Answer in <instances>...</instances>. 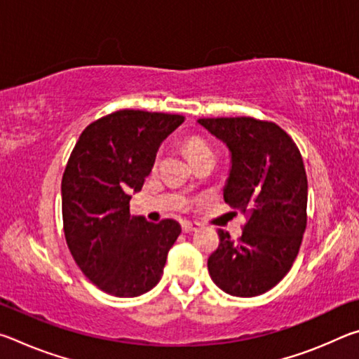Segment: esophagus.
<instances>
[{
  "label": "esophagus",
  "mask_w": 359,
  "mask_h": 359,
  "mask_svg": "<svg viewBox=\"0 0 359 359\" xmlns=\"http://www.w3.org/2000/svg\"><path fill=\"white\" fill-rule=\"evenodd\" d=\"M198 229H199L198 223H191V222L182 223V231H184V233H193V231H198Z\"/></svg>",
  "instance_id": "esophagus-1"
}]
</instances>
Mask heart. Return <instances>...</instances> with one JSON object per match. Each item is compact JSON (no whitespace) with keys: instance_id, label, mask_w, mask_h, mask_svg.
Wrapping results in <instances>:
<instances>
[{"instance_id":"heart-1","label":"heart","mask_w":359,"mask_h":359,"mask_svg":"<svg viewBox=\"0 0 359 359\" xmlns=\"http://www.w3.org/2000/svg\"><path fill=\"white\" fill-rule=\"evenodd\" d=\"M188 155L193 161H196L198 158H201L204 155H209V154H214V150H212L210 145L204 141L201 137H190L185 144Z\"/></svg>"}]
</instances>
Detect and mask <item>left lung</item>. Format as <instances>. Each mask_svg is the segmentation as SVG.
I'll return each mask as SVG.
<instances>
[{
  "label": "left lung",
  "mask_w": 359,
  "mask_h": 359,
  "mask_svg": "<svg viewBox=\"0 0 359 359\" xmlns=\"http://www.w3.org/2000/svg\"><path fill=\"white\" fill-rule=\"evenodd\" d=\"M231 154L224 203L248 217L238 241L218 229L208 259L212 280L239 297L263 294L282 280L299 252L307 224V175L287 133L252 117L199 118Z\"/></svg>",
  "instance_id": "left-lung-1"
}]
</instances>
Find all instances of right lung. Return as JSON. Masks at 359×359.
Returning <instances> with one entry per match:
<instances>
[{
  "mask_svg": "<svg viewBox=\"0 0 359 359\" xmlns=\"http://www.w3.org/2000/svg\"><path fill=\"white\" fill-rule=\"evenodd\" d=\"M175 114L123 109L82 131L62 180L63 229L72 258L109 294L135 297L160 282L180 224L130 214L161 142L184 123Z\"/></svg>",
  "mask_w": 359,
  "mask_h": 359,
  "instance_id": "1",
  "label": "right lung"
}]
</instances>
